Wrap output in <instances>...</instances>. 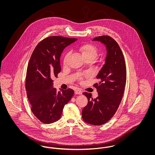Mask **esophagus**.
<instances>
[{"label": "esophagus", "mask_w": 155, "mask_h": 155, "mask_svg": "<svg viewBox=\"0 0 155 155\" xmlns=\"http://www.w3.org/2000/svg\"><path fill=\"white\" fill-rule=\"evenodd\" d=\"M75 94L76 95H81L82 94V91H81V89H77L75 90Z\"/></svg>", "instance_id": "34e87169"}]
</instances>
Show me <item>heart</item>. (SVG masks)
<instances>
[{"label": "heart", "mask_w": 155, "mask_h": 155, "mask_svg": "<svg viewBox=\"0 0 155 155\" xmlns=\"http://www.w3.org/2000/svg\"><path fill=\"white\" fill-rule=\"evenodd\" d=\"M79 51L81 52L83 58L85 59H91L94 60L95 59L97 54V49L96 46L94 45L91 44H85L82 45L79 48ZM70 55V53H67L64 55V59H63V63L64 64H66L67 60L68 59ZM89 74H85L82 77L80 78V80H82L83 79V77H88Z\"/></svg>", "instance_id": "b5f03b06"}]
</instances>
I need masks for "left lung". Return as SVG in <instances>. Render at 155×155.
Returning a JSON list of instances; mask_svg holds the SVG:
<instances>
[{"mask_svg": "<svg viewBox=\"0 0 155 155\" xmlns=\"http://www.w3.org/2000/svg\"><path fill=\"white\" fill-rule=\"evenodd\" d=\"M93 40L106 45L107 54L105 63L96 76L99 81L94 84L98 96L94 99L91 94L83 93L88 103L82 109V117L88 124L101 125L110 120L118 109L124 92L127 72L123 52L113 38L102 35Z\"/></svg>", "mask_w": 155, "mask_h": 155, "instance_id": "1", "label": "left lung"}]
</instances>
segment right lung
I'll return each instance as SVG.
<instances>
[{
	"instance_id": "right-lung-1",
	"label": "right lung",
	"mask_w": 155,
	"mask_h": 155,
	"mask_svg": "<svg viewBox=\"0 0 155 155\" xmlns=\"http://www.w3.org/2000/svg\"><path fill=\"white\" fill-rule=\"evenodd\" d=\"M77 38L51 36L37 45L27 69L25 90L31 109L41 122L51 124L61 117L65 104L74 95L70 88L58 92L52 78L61 71L60 58L63 49Z\"/></svg>"
}]
</instances>
